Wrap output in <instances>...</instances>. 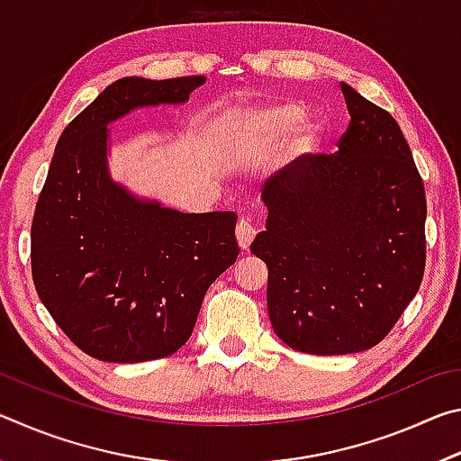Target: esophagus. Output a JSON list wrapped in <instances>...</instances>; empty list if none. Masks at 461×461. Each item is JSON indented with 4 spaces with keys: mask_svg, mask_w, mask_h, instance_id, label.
<instances>
[{
    "mask_svg": "<svg viewBox=\"0 0 461 461\" xmlns=\"http://www.w3.org/2000/svg\"><path fill=\"white\" fill-rule=\"evenodd\" d=\"M256 233H258V231H256L254 223L249 221V220H246V217H241V220L236 225V236H238L240 248L241 249H248L249 244H252V240L256 238Z\"/></svg>",
    "mask_w": 461,
    "mask_h": 461,
    "instance_id": "1",
    "label": "esophagus"
}]
</instances>
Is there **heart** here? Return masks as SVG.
<instances>
[{"instance_id": "b5f03b06", "label": "heart", "mask_w": 461, "mask_h": 461, "mask_svg": "<svg viewBox=\"0 0 461 461\" xmlns=\"http://www.w3.org/2000/svg\"><path fill=\"white\" fill-rule=\"evenodd\" d=\"M303 118V107L296 104H270L262 107L256 115V123L267 136H285L291 131ZM323 123L317 120L305 122L296 131L293 140L294 154H311L315 152L323 140Z\"/></svg>"}]
</instances>
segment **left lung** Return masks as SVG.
I'll list each match as a JSON object with an SVG mask.
<instances>
[{
    "label": "left lung",
    "mask_w": 461,
    "mask_h": 461,
    "mask_svg": "<svg viewBox=\"0 0 461 461\" xmlns=\"http://www.w3.org/2000/svg\"><path fill=\"white\" fill-rule=\"evenodd\" d=\"M335 154H303L264 185L272 330L296 352L341 356L386 338L425 272V186L399 123L341 83Z\"/></svg>",
    "instance_id": "1"
}]
</instances>
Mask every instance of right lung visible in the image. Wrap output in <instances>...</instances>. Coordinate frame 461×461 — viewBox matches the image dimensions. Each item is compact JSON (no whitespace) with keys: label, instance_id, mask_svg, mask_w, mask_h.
<instances>
[{"label":"right lung","instance_id":"add662e5","mask_svg":"<svg viewBox=\"0 0 461 461\" xmlns=\"http://www.w3.org/2000/svg\"><path fill=\"white\" fill-rule=\"evenodd\" d=\"M205 77L109 85L59 138L32 220V278L54 321L104 362L175 354L207 288L236 262L233 212L181 213L112 183L107 123L130 109L183 104Z\"/></svg>","mask_w":461,"mask_h":461}]
</instances>
